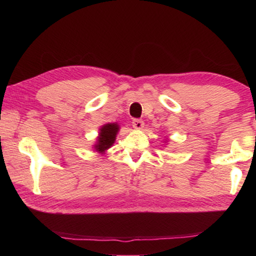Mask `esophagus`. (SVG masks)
<instances>
[{
  "instance_id": "1",
  "label": "esophagus",
  "mask_w": 256,
  "mask_h": 256,
  "mask_svg": "<svg viewBox=\"0 0 256 256\" xmlns=\"http://www.w3.org/2000/svg\"><path fill=\"white\" fill-rule=\"evenodd\" d=\"M144 122L142 120H132V126L136 128V130H141L142 128H144Z\"/></svg>"
}]
</instances>
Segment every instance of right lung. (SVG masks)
Returning <instances> with one entry per match:
<instances>
[{
    "mask_svg": "<svg viewBox=\"0 0 256 256\" xmlns=\"http://www.w3.org/2000/svg\"><path fill=\"white\" fill-rule=\"evenodd\" d=\"M118 131V124H106L100 128V136L98 138V142L97 144L94 146L98 151H102L107 150L112 144H114L115 138H116V133Z\"/></svg>",
    "mask_w": 256,
    "mask_h": 256,
    "instance_id": "right-lung-1",
    "label": "right lung"
}]
</instances>
